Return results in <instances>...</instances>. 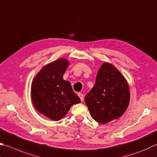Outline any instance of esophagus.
<instances>
[{
  "mask_svg": "<svg viewBox=\"0 0 157 157\" xmlns=\"http://www.w3.org/2000/svg\"><path fill=\"white\" fill-rule=\"evenodd\" d=\"M78 96H79V98H80L81 101H83V99H84V95H83V94H82V93H79V94H78Z\"/></svg>",
  "mask_w": 157,
  "mask_h": 157,
  "instance_id": "obj_1",
  "label": "esophagus"
}]
</instances>
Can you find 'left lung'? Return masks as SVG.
Returning a JSON list of instances; mask_svg holds the SVG:
<instances>
[{
	"label": "left lung",
	"mask_w": 157,
	"mask_h": 157,
	"mask_svg": "<svg viewBox=\"0 0 157 157\" xmlns=\"http://www.w3.org/2000/svg\"><path fill=\"white\" fill-rule=\"evenodd\" d=\"M84 100L93 119L102 124H107L126 112L130 101L129 85L120 71L105 62Z\"/></svg>",
	"instance_id": "1"
}]
</instances>
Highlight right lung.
<instances>
[{"label":"right lung","instance_id":"add662e5","mask_svg":"<svg viewBox=\"0 0 157 157\" xmlns=\"http://www.w3.org/2000/svg\"><path fill=\"white\" fill-rule=\"evenodd\" d=\"M70 62L59 58L36 74L31 86V101L36 110L51 120L59 121L71 107L81 102L63 75Z\"/></svg>","mask_w":157,"mask_h":157}]
</instances>
